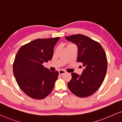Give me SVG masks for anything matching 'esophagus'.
I'll return each mask as SVG.
<instances>
[{
	"mask_svg": "<svg viewBox=\"0 0 122 122\" xmlns=\"http://www.w3.org/2000/svg\"><path fill=\"white\" fill-rule=\"evenodd\" d=\"M59 72L60 75H63V74H65V73H66V71L63 70H60L59 71Z\"/></svg>",
	"mask_w": 122,
	"mask_h": 122,
	"instance_id": "1",
	"label": "esophagus"
}]
</instances>
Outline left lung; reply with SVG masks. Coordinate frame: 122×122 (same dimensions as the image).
<instances>
[{
	"mask_svg": "<svg viewBox=\"0 0 122 122\" xmlns=\"http://www.w3.org/2000/svg\"><path fill=\"white\" fill-rule=\"evenodd\" d=\"M65 39L77 46V61L84 68L81 75L71 73L68 88L79 97L91 96L98 90L105 78L107 69L105 51L98 42L82 34L66 36Z\"/></svg>",
	"mask_w": 122,
	"mask_h": 122,
	"instance_id": "8db88e82",
	"label": "left lung"
}]
</instances>
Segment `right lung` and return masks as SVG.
<instances>
[{
	"label": "right lung",
	"instance_id": "right-lung-1",
	"mask_svg": "<svg viewBox=\"0 0 122 122\" xmlns=\"http://www.w3.org/2000/svg\"><path fill=\"white\" fill-rule=\"evenodd\" d=\"M60 37L38 39L22 46L15 56L13 73L20 89L29 97L41 99L54 87L59 72H51L42 65L52 59L54 47Z\"/></svg>",
	"mask_w": 122,
	"mask_h": 122
}]
</instances>
